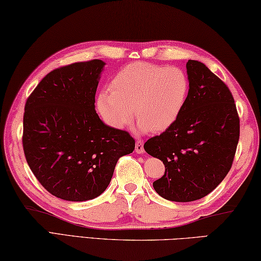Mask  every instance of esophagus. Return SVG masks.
<instances>
[{"label": "esophagus", "instance_id": "obj_1", "mask_svg": "<svg viewBox=\"0 0 261 261\" xmlns=\"http://www.w3.org/2000/svg\"><path fill=\"white\" fill-rule=\"evenodd\" d=\"M135 150L137 154H143L144 153V141L143 140H137Z\"/></svg>", "mask_w": 261, "mask_h": 261}]
</instances>
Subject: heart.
<instances>
[{
  "mask_svg": "<svg viewBox=\"0 0 261 261\" xmlns=\"http://www.w3.org/2000/svg\"><path fill=\"white\" fill-rule=\"evenodd\" d=\"M111 91L101 90L97 111L113 129L123 130L134 120L140 132L155 134L170 129L182 114L189 93V79L178 66L132 63L113 77Z\"/></svg>",
  "mask_w": 261,
  "mask_h": 261,
  "instance_id": "b5f03b06",
  "label": "heart"
}]
</instances>
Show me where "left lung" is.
I'll return each mask as SVG.
<instances>
[{
	"mask_svg": "<svg viewBox=\"0 0 261 261\" xmlns=\"http://www.w3.org/2000/svg\"><path fill=\"white\" fill-rule=\"evenodd\" d=\"M186 68L189 93L182 114L144 145L165 167L154 189L173 202L210 194L229 172L240 138V118L227 85L201 61L188 60Z\"/></svg>",
	"mask_w": 261,
	"mask_h": 261,
	"instance_id": "1",
	"label": "left lung"
}]
</instances>
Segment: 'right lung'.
Wrapping results in <instances>:
<instances>
[{
  "instance_id": "right-lung-1",
  "label": "right lung",
  "mask_w": 261,
  "mask_h": 261,
  "mask_svg": "<svg viewBox=\"0 0 261 261\" xmlns=\"http://www.w3.org/2000/svg\"><path fill=\"white\" fill-rule=\"evenodd\" d=\"M105 65L94 59L52 70L26 101V161L42 186L61 200L83 202L100 195L117 160L135 149L126 131L106 125L94 110Z\"/></svg>"
}]
</instances>
